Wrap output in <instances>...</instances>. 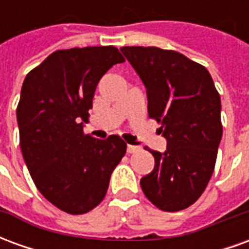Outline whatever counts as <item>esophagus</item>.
Wrapping results in <instances>:
<instances>
[{
    "mask_svg": "<svg viewBox=\"0 0 249 249\" xmlns=\"http://www.w3.org/2000/svg\"><path fill=\"white\" fill-rule=\"evenodd\" d=\"M126 151H128V153H137V152L140 151V146L128 145V148H126Z\"/></svg>",
    "mask_w": 249,
    "mask_h": 249,
    "instance_id": "obj_1",
    "label": "esophagus"
}]
</instances>
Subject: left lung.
Returning <instances> with one entry per match:
<instances>
[{"label": "left lung", "mask_w": 249, "mask_h": 249, "mask_svg": "<svg viewBox=\"0 0 249 249\" xmlns=\"http://www.w3.org/2000/svg\"><path fill=\"white\" fill-rule=\"evenodd\" d=\"M144 82L148 114L161 125L167 151H152L155 168L141 178L146 198L157 208L178 212L192 205L213 173L223 125L220 94L209 71L176 51L123 46Z\"/></svg>", "instance_id": "8db88e82"}]
</instances>
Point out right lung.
Listing matches in <instances>:
<instances>
[{"label":"right lung","mask_w":249,"mask_h":249,"mask_svg":"<svg viewBox=\"0 0 249 249\" xmlns=\"http://www.w3.org/2000/svg\"><path fill=\"white\" fill-rule=\"evenodd\" d=\"M114 46L56 51L26 74L17 105L19 146L41 195L71 214L87 213L107 195L126 152L117 135H85L100 78L124 62Z\"/></svg>","instance_id":"add662e5"}]
</instances>
